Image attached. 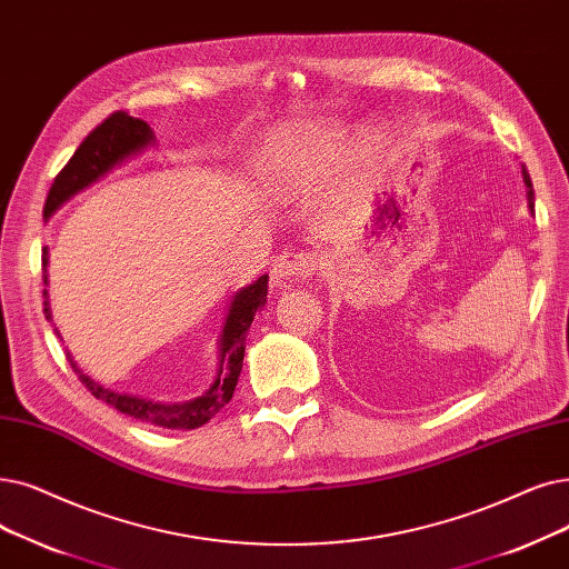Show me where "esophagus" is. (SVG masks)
Segmentation results:
<instances>
[{
    "label": "esophagus",
    "mask_w": 569,
    "mask_h": 569,
    "mask_svg": "<svg viewBox=\"0 0 569 569\" xmlns=\"http://www.w3.org/2000/svg\"><path fill=\"white\" fill-rule=\"evenodd\" d=\"M316 256L305 251H286L271 264V281L274 286L288 283V281H300L309 279L316 269Z\"/></svg>",
    "instance_id": "obj_1"
}]
</instances>
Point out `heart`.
<instances>
[{"label": "heart", "instance_id": "1", "mask_svg": "<svg viewBox=\"0 0 569 569\" xmlns=\"http://www.w3.org/2000/svg\"><path fill=\"white\" fill-rule=\"evenodd\" d=\"M341 130L332 126H302L288 132L279 143V156L271 164V186L277 190H298L313 174L323 171L341 153ZM377 148L365 153L367 162H375Z\"/></svg>", "mask_w": 569, "mask_h": 569}]
</instances>
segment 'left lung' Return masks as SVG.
I'll return each instance as SVG.
<instances>
[{"label": "left lung", "mask_w": 569, "mask_h": 569, "mask_svg": "<svg viewBox=\"0 0 569 569\" xmlns=\"http://www.w3.org/2000/svg\"><path fill=\"white\" fill-rule=\"evenodd\" d=\"M521 174H523V181H526V186H528V207H530V211L535 213V192H532V181H530V174H528L526 164L521 167Z\"/></svg>", "instance_id": "left-lung-1"}]
</instances>
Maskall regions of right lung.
Returning <instances> with one entry per match:
<instances>
[{
    "label": "right lung",
    "instance_id": "1",
    "mask_svg": "<svg viewBox=\"0 0 569 569\" xmlns=\"http://www.w3.org/2000/svg\"><path fill=\"white\" fill-rule=\"evenodd\" d=\"M153 141H156L153 130L146 120L132 118L128 111L111 113L81 141L77 153L69 158V162L56 177L46 197L43 218H51L67 200H71L73 194L86 190L90 183L102 179L104 174H109V171L122 160L141 153L143 148L151 146ZM41 262L43 267L48 264L46 249H43ZM46 279L48 277L43 274V283ZM43 298H46V290H43ZM264 302H267V274H262L258 281L232 295V302L226 316V326H223V332H220V356H218L220 362H218L216 379L207 392L188 402L162 405V402L137 398V395L116 392L111 388H104L102 383H97L88 375H83L79 365L71 358L69 362L73 372L79 375L81 383L90 390V395H94L97 400L111 405L120 413L134 416L139 421L169 428V430H194L209 423L211 418L232 400L234 386L241 375L246 335H249L253 318L264 307ZM43 313L48 320H51V307H48V300H43Z\"/></svg>",
    "mask_w": 569,
    "mask_h": 569
}]
</instances>
